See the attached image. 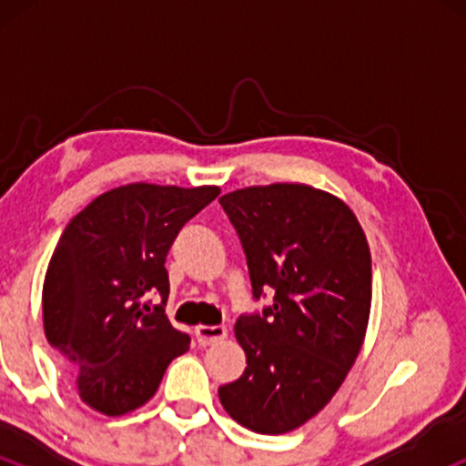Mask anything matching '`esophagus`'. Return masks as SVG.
Returning a JSON list of instances; mask_svg holds the SVG:
<instances>
[{
  "label": "esophagus",
  "mask_w": 466,
  "mask_h": 466,
  "mask_svg": "<svg viewBox=\"0 0 466 466\" xmlns=\"http://www.w3.org/2000/svg\"><path fill=\"white\" fill-rule=\"evenodd\" d=\"M195 335H197V341H199V346H212L217 344V341L226 339L228 329L226 326H197Z\"/></svg>",
  "instance_id": "1"
}]
</instances>
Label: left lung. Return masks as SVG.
Returning a JSON list of instances; mask_svg holds the SVG:
<instances>
[{
    "instance_id": "1",
    "label": "left lung",
    "mask_w": 466,
    "mask_h": 466,
    "mask_svg": "<svg viewBox=\"0 0 466 466\" xmlns=\"http://www.w3.org/2000/svg\"><path fill=\"white\" fill-rule=\"evenodd\" d=\"M218 203L243 245L254 300L274 289V304L237 319L248 368L218 399L256 434H287L333 399L360 355L370 248L350 208L311 186H251Z\"/></svg>"
}]
</instances>
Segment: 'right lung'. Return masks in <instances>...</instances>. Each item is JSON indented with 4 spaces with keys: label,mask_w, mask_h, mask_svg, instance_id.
<instances>
[{
    "label": "right lung",
    "mask_w": 466,
    "mask_h": 466,
    "mask_svg": "<svg viewBox=\"0 0 466 466\" xmlns=\"http://www.w3.org/2000/svg\"><path fill=\"white\" fill-rule=\"evenodd\" d=\"M217 186L129 184L96 197L67 223L44 282L50 346L76 363L78 397L106 416L142 408L166 368L190 349L173 329L166 254ZM163 302L151 308L148 297Z\"/></svg>",
    "instance_id": "add662e5"
}]
</instances>
